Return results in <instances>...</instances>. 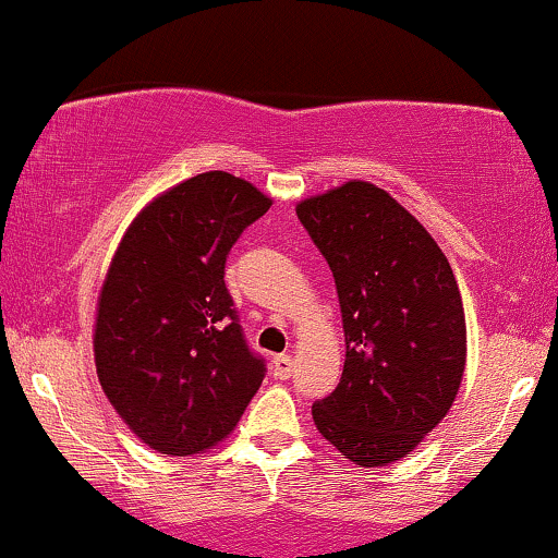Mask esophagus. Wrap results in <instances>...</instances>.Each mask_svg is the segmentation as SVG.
Listing matches in <instances>:
<instances>
[{
  "instance_id": "34e87169",
  "label": "esophagus",
  "mask_w": 558,
  "mask_h": 558,
  "mask_svg": "<svg viewBox=\"0 0 558 558\" xmlns=\"http://www.w3.org/2000/svg\"><path fill=\"white\" fill-rule=\"evenodd\" d=\"M272 374L275 379H288L293 374V359L291 355H275L272 359Z\"/></svg>"
}]
</instances>
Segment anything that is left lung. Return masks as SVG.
<instances>
[{
    "label": "left lung",
    "mask_w": 558,
    "mask_h": 558,
    "mask_svg": "<svg viewBox=\"0 0 558 558\" xmlns=\"http://www.w3.org/2000/svg\"><path fill=\"white\" fill-rule=\"evenodd\" d=\"M296 215L338 288L345 366L312 405L319 434L361 468L411 454L452 408L465 372V312L452 267L385 190L348 181Z\"/></svg>",
    "instance_id": "left-lung-1"
}]
</instances>
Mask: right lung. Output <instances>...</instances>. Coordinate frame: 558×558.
Returning <instances> with one entry per match:
<instances>
[{
  "instance_id": "1",
  "label": "right lung",
  "mask_w": 558,
  "mask_h": 558,
  "mask_svg": "<svg viewBox=\"0 0 558 558\" xmlns=\"http://www.w3.org/2000/svg\"><path fill=\"white\" fill-rule=\"evenodd\" d=\"M270 205L233 173H197L153 199L113 254L93 338L98 379L160 454L223 441L265 379L223 278L231 246Z\"/></svg>"
}]
</instances>
